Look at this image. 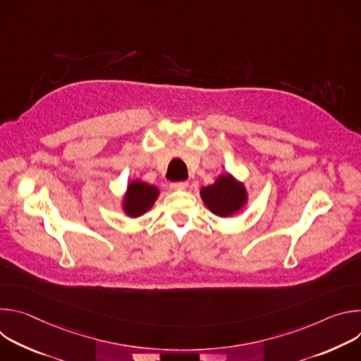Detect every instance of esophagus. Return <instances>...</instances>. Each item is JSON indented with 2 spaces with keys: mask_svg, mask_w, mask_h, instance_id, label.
Returning a JSON list of instances; mask_svg holds the SVG:
<instances>
[{
  "mask_svg": "<svg viewBox=\"0 0 361 361\" xmlns=\"http://www.w3.org/2000/svg\"><path fill=\"white\" fill-rule=\"evenodd\" d=\"M170 187L173 190H185L188 187V183L187 181H176V183H171Z\"/></svg>",
  "mask_w": 361,
  "mask_h": 361,
  "instance_id": "esophagus-1",
  "label": "esophagus"
}]
</instances>
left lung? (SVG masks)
<instances>
[{
  "instance_id": "obj_1",
  "label": "left lung",
  "mask_w": 361,
  "mask_h": 361,
  "mask_svg": "<svg viewBox=\"0 0 361 361\" xmlns=\"http://www.w3.org/2000/svg\"><path fill=\"white\" fill-rule=\"evenodd\" d=\"M200 195L207 209L219 217H230L240 212L247 202V191L243 183L231 174H221L214 184L201 187Z\"/></svg>"
}]
</instances>
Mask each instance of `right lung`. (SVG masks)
I'll return each instance as SVG.
<instances>
[{
	"label": "right lung",
	"mask_w": 361,
	"mask_h": 361,
	"mask_svg": "<svg viewBox=\"0 0 361 361\" xmlns=\"http://www.w3.org/2000/svg\"><path fill=\"white\" fill-rule=\"evenodd\" d=\"M160 190L156 185L147 184L140 180H134L128 184L124 200L123 209L128 217H140L147 213L154 202H156Z\"/></svg>",
	"instance_id": "1"
}]
</instances>
